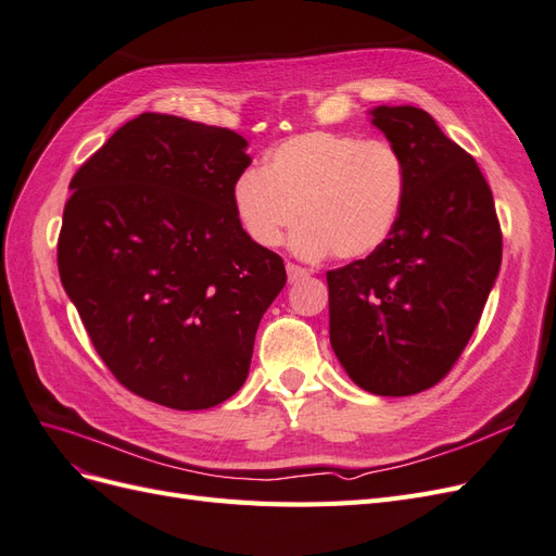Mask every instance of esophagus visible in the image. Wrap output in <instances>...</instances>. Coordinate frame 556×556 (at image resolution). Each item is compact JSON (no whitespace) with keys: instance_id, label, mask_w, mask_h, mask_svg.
<instances>
[{"instance_id":"esophagus-1","label":"esophagus","mask_w":556,"mask_h":556,"mask_svg":"<svg viewBox=\"0 0 556 556\" xmlns=\"http://www.w3.org/2000/svg\"><path fill=\"white\" fill-rule=\"evenodd\" d=\"M288 278H290V282H299V280H304V278H308V268H304V266H299V264H292V262H288Z\"/></svg>"}]
</instances>
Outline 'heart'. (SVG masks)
I'll list each match as a JSON object with an SVG mask.
<instances>
[{
    "instance_id": "b5f03b06",
    "label": "heart",
    "mask_w": 556,
    "mask_h": 556,
    "mask_svg": "<svg viewBox=\"0 0 556 556\" xmlns=\"http://www.w3.org/2000/svg\"><path fill=\"white\" fill-rule=\"evenodd\" d=\"M406 164L394 143L339 131H304L268 150L264 169L231 185V206L245 237L276 248L299 225L304 257L371 255L399 220Z\"/></svg>"
}]
</instances>
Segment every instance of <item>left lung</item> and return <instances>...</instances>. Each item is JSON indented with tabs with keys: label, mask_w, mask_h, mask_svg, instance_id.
<instances>
[{
	"label": "left lung",
	"mask_w": 556,
	"mask_h": 556,
	"mask_svg": "<svg viewBox=\"0 0 556 556\" xmlns=\"http://www.w3.org/2000/svg\"><path fill=\"white\" fill-rule=\"evenodd\" d=\"M371 115L406 164V199L390 239L327 271L329 339L362 390L410 396L457 364L498 276L503 237L478 162L427 111Z\"/></svg>",
	"instance_id": "1"
}]
</instances>
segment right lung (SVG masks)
Wrapping results in <instances>:
<instances>
[{"label":"right lung","instance_id":"right-lung-1","mask_svg":"<svg viewBox=\"0 0 556 556\" xmlns=\"http://www.w3.org/2000/svg\"><path fill=\"white\" fill-rule=\"evenodd\" d=\"M245 146L227 127L141 113L70 182L60 280L115 380L166 408L204 410L241 390L288 280L231 206Z\"/></svg>","mask_w":556,"mask_h":556}]
</instances>
